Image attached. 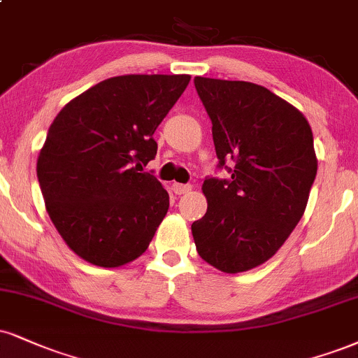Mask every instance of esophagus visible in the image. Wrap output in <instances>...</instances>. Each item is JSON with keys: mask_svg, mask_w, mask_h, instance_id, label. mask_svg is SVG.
<instances>
[{"mask_svg": "<svg viewBox=\"0 0 358 358\" xmlns=\"http://www.w3.org/2000/svg\"><path fill=\"white\" fill-rule=\"evenodd\" d=\"M171 190H173L176 195H185V193L192 192V185H182V183H173V187H171Z\"/></svg>", "mask_w": 358, "mask_h": 358, "instance_id": "1", "label": "esophagus"}]
</instances>
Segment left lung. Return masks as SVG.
I'll return each mask as SVG.
<instances>
[{
  "label": "left lung",
  "instance_id": "obj_1",
  "mask_svg": "<svg viewBox=\"0 0 358 358\" xmlns=\"http://www.w3.org/2000/svg\"><path fill=\"white\" fill-rule=\"evenodd\" d=\"M195 88L212 120L220 166L235 163L230 180L203 182L208 208L192 235L206 264L247 272L282 248L307 208L317 175L312 128L265 86L196 76Z\"/></svg>",
  "mask_w": 358,
  "mask_h": 358
}]
</instances>
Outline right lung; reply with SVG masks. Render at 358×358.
Masks as SVG:
<instances>
[{"label": "right lung", "mask_w": 358, "mask_h": 358, "mask_svg": "<svg viewBox=\"0 0 358 358\" xmlns=\"http://www.w3.org/2000/svg\"><path fill=\"white\" fill-rule=\"evenodd\" d=\"M190 75H123L92 86L56 115L36 163L46 212L88 264L116 268L143 255L170 196L150 173L153 133Z\"/></svg>", "instance_id": "1"}]
</instances>
